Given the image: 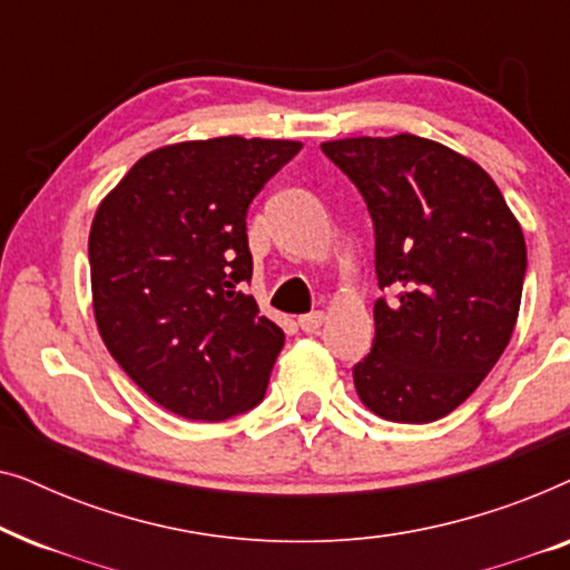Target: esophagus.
<instances>
[{
	"label": "esophagus",
	"mask_w": 570,
	"mask_h": 570,
	"mask_svg": "<svg viewBox=\"0 0 570 570\" xmlns=\"http://www.w3.org/2000/svg\"><path fill=\"white\" fill-rule=\"evenodd\" d=\"M322 324H324V314H322V311H311V314L298 318V326H301L303 332H308V334H314V332L322 330Z\"/></svg>",
	"instance_id": "1"
}]
</instances>
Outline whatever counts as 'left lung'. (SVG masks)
<instances>
[{
	"mask_svg": "<svg viewBox=\"0 0 570 570\" xmlns=\"http://www.w3.org/2000/svg\"><path fill=\"white\" fill-rule=\"evenodd\" d=\"M322 150L363 194L376 233V337L353 368L361 402L392 423L456 410L509 345L527 244L478 163L415 135L350 137Z\"/></svg>",
	"mask_w": 570,
	"mask_h": 570,
	"instance_id": "8db88e82",
	"label": "left lung"
}]
</instances>
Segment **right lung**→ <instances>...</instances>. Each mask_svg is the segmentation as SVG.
I'll use <instances>...</instances> for the list:
<instances>
[{
    "mask_svg": "<svg viewBox=\"0 0 570 570\" xmlns=\"http://www.w3.org/2000/svg\"><path fill=\"white\" fill-rule=\"evenodd\" d=\"M293 139L215 137L139 158L92 217V311L108 353L160 407L220 423L256 407L285 345L259 314L246 213Z\"/></svg>",
    "mask_w": 570,
    "mask_h": 570,
    "instance_id": "add662e5",
    "label": "right lung"
}]
</instances>
